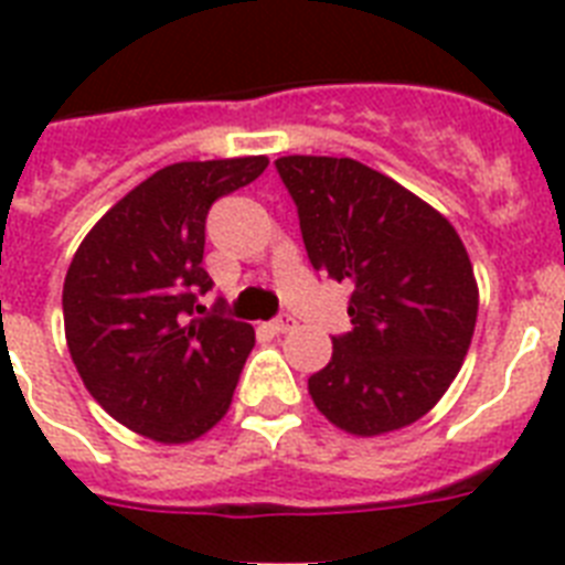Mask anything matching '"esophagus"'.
I'll use <instances>...</instances> for the list:
<instances>
[{"label":"esophagus","mask_w":565,"mask_h":565,"mask_svg":"<svg viewBox=\"0 0 565 565\" xmlns=\"http://www.w3.org/2000/svg\"><path fill=\"white\" fill-rule=\"evenodd\" d=\"M269 330H273V333H290V330H296V319H292V316H281V319H275L273 324H269Z\"/></svg>","instance_id":"obj_1"}]
</instances>
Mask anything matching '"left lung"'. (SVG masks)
<instances>
[{
    "label": "left lung",
    "instance_id": "left-lung-1",
    "mask_svg": "<svg viewBox=\"0 0 565 565\" xmlns=\"http://www.w3.org/2000/svg\"><path fill=\"white\" fill-rule=\"evenodd\" d=\"M310 264L353 287V330L307 391L335 428L382 436L428 414L471 348L480 287L451 221L353 158L275 160Z\"/></svg>",
    "mask_w": 565,
    "mask_h": 565
}]
</instances>
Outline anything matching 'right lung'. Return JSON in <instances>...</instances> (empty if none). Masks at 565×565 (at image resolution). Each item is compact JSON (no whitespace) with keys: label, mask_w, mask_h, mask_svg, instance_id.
Here are the masks:
<instances>
[{"label":"right lung","mask_w":565,"mask_h":565,"mask_svg":"<svg viewBox=\"0 0 565 565\" xmlns=\"http://www.w3.org/2000/svg\"><path fill=\"white\" fill-rule=\"evenodd\" d=\"M267 166L264 154L166 166L122 194L71 258V362L103 411L135 434L194 443L230 411L255 330L198 305L212 287L203 226L217 198Z\"/></svg>","instance_id":"obj_1"}]
</instances>
